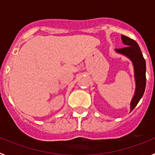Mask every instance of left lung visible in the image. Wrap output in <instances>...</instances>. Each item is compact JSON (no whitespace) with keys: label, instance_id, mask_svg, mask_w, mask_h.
I'll return each mask as SVG.
<instances>
[{"label":"left lung","instance_id":"left-lung-1","mask_svg":"<svg viewBox=\"0 0 155 155\" xmlns=\"http://www.w3.org/2000/svg\"><path fill=\"white\" fill-rule=\"evenodd\" d=\"M121 39L126 47L116 49V53L124 55L132 61L134 70V78L136 82V89L130 102V112L136 107L143 96L146 86V63L140 49L134 39L122 35Z\"/></svg>","mask_w":155,"mask_h":155}]
</instances>
